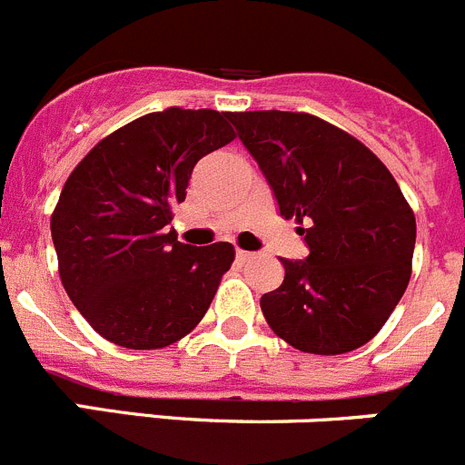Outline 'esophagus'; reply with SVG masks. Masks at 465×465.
<instances>
[{"mask_svg": "<svg viewBox=\"0 0 465 465\" xmlns=\"http://www.w3.org/2000/svg\"><path fill=\"white\" fill-rule=\"evenodd\" d=\"M236 259L238 262H250V259H254V252H248V250H236Z\"/></svg>", "mask_w": 465, "mask_h": 465, "instance_id": "34e87169", "label": "esophagus"}]
</instances>
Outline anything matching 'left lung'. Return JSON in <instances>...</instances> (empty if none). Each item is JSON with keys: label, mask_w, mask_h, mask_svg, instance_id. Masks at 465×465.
<instances>
[{"label": "left lung", "mask_w": 465, "mask_h": 465, "mask_svg": "<svg viewBox=\"0 0 465 465\" xmlns=\"http://www.w3.org/2000/svg\"><path fill=\"white\" fill-rule=\"evenodd\" d=\"M238 139L296 217L311 254L280 259L284 280L262 312L301 352L366 345L403 296L412 271L415 213L387 166L361 141L308 113H229Z\"/></svg>", "instance_id": "left-lung-1"}]
</instances>
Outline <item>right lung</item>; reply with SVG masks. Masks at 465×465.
<instances>
[{
	"label": "right lung",
	"instance_id": "right-lung-1",
	"mask_svg": "<svg viewBox=\"0 0 465 465\" xmlns=\"http://www.w3.org/2000/svg\"><path fill=\"white\" fill-rule=\"evenodd\" d=\"M227 120L211 108L148 113L99 141L66 178L50 217L60 278L106 341L160 350L206 315L233 245H185L169 224L196 162L236 139Z\"/></svg>",
	"mask_w": 465,
	"mask_h": 465
}]
</instances>
